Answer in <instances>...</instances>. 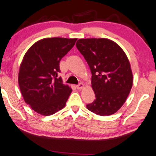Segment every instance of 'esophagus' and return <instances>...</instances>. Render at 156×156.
<instances>
[{
  "instance_id": "obj_1",
  "label": "esophagus",
  "mask_w": 156,
  "mask_h": 156,
  "mask_svg": "<svg viewBox=\"0 0 156 156\" xmlns=\"http://www.w3.org/2000/svg\"><path fill=\"white\" fill-rule=\"evenodd\" d=\"M84 87V84H83V83H80V84H77V85H76V89H80H80H82Z\"/></svg>"
}]
</instances>
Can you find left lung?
I'll return each instance as SVG.
<instances>
[{"instance_id":"left-lung-1","label":"left lung","mask_w":156,"mask_h":156,"mask_svg":"<svg viewBox=\"0 0 156 156\" xmlns=\"http://www.w3.org/2000/svg\"><path fill=\"white\" fill-rule=\"evenodd\" d=\"M76 46L92 74L96 99L87 104V109L99 116L114 114L125 103L133 85L126 55L116 42L105 38L80 39Z\"/></svg>"}]
</instances>
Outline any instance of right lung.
Wrapping results in <instances>:
<instances>
[{"label":"right lung","mask_w":156,"mask_h":156,"mask_svg":"<svg viewBox=\"0 0 156 156\" xmlns=\"http://www.w3.org/2000/svg\"><path fill=\"white\" fill-rule=\"evenodd\" d=\"M76 40L44 38L25 53L19 70V87L25 103L38 114L50 116L65 107L72 89L57 74L60 60Z\"/></svg>","instance_id":"right-lung-1"}]
</instances>
